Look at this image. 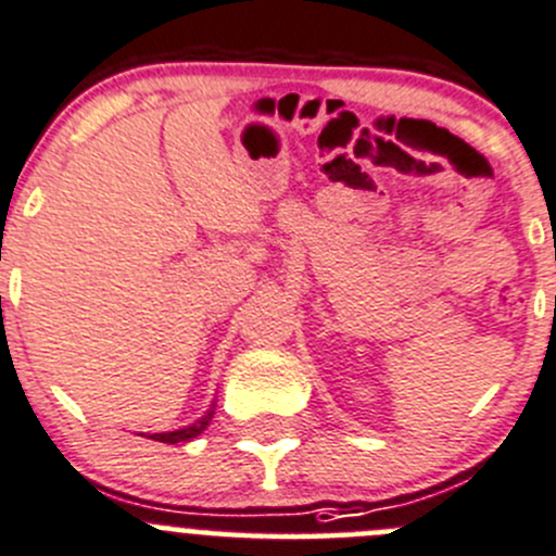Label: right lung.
<instances>
[{"label": "right lung", "instance_id": "add662e5", "mask_svg": "<svg viewBox=\"0 0 556 556\" xmlns=\"http://www.w3.org/2000/svg\"><path fill=\"white\" fill-rule=\"evenodd\" d=\"M214 418V404L212 409H208L206 415H203L201 421H195L192 427H185V429H176V432H160V434H149V440H157V443H168V445H176V443H187V440L198 438V434L203 432V429L212 424Z\"/></svg>", "mask_w": 556, "mask_h": 556}]
</instances>
